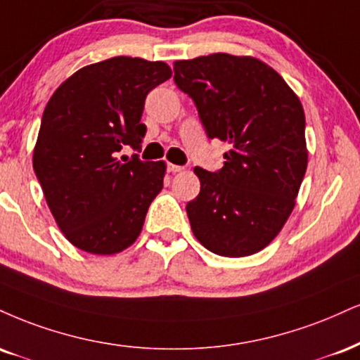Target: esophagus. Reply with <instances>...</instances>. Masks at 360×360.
Returning <instances> with one entry per match:
<instances>
[{
    "mask_svg": "<svg viewBox=\"0 0 360 360\" xmlns=\"http://www.w3.org/2000/svg\"><path fill=\"white\" fill-rule=\"evenodd\" d=\"M167 171L172 172V174H176V172L184 171V167L183 166H177V164H167Z\"/></svg>",
    "mask_w": 360,
    "mask_h": 360,
    "instance_id": "esophagus-1",
    "label": "esophagus"
}]
</instances>
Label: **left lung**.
Returning <instances> with one entry per match:
<instances>
[{
    "label": "left lung",
    "mask_w": 360,
    "mask_h": 360,
    "mask_svg": "<svg viewBox=\"0 0 360 360\" xmlns=\"http://www.w3.org/2000/svg\"><path fill=\"white\" fill-rule=\"evenodd\" d=\"M174 82L196 103L207 137L231 146L218 172L194 167L201 191L186 206L194 236L219 257L258 253L287 223L307 171L300 98L246 55L177 60Z\"/></svg>",
    "instance_id": "1"
}]
</instances>
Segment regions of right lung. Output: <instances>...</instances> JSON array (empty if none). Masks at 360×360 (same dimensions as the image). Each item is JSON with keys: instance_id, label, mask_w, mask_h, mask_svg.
I'll return each mask as SVG.
<instances>
[{"instance_id": "add662e5", "label": "right lung", "mask_w": 360, "mask_h": 360, "mask_svg": "<svg viewBox=\"0 0 360 360\" xmlns=\"http://www.w3.org/2000/svg\"><path fill=\"white\" fill-rule=\"evenodd\" d=\"M171 75L164 62L114 56L77 70L46 103L33 169L60 231L79 250L115 255L141 235L166 162L115 155L141 147L147 94Z\"/></svg>"}]
</instances>
